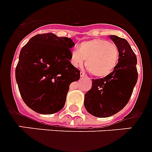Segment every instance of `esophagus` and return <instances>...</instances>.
<instances>
[{"label":"esophagus","instance_id":"esophagus-1","mask_svg":"<svg viewBox=\"0 0 152 152\" xmlns=\"http://www.w3.org/2000/svg\"><path fill=\"white\" fill-rule=\"evenodd\" d=\"M86 75L85 74V73L82 72H82H80V77H86Z\"/></svg>","mask_w":152,"mask_h":152}]
</instances>
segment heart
<instances>
[{
	"label": "heart",
	"instance_id": "b5f03b06",
	"mask_svg": "<svg viewBox=\"0 0 152 152\" xmlns=\"http://www.w3.org/2000/svg\"><path fill=\"white\" fill-rule=\"evenodd\" d=\"M119 58L118 46L104 39L82 42L78 49L71 52L70 64L80 67L86 59V65L93 75L105 77L112 72Z\"/></svg>",
	"mask_w": 152,
	"mask_h": 152
}]
</instances>
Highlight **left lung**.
Segmentation results:
<instances>
[{
    "label": "left lung",
    "mask_w": 152,
    "mask_h": 152,
    "mask_svg": "<svg viewBox=\"0 0 152 152\" xmlns=\"http://www.w3.org/2000/svg\"><path fill=\"white\" fill-rule=\"evenodd\" d=\"M110 38L118 48V63L110 75L93 79L84 99L86 110L98 118L110 117L124 108L138 78L137 59L129 42L115 35Z\"/></svg>",
    "instance_id": "1"
}]
</instances>
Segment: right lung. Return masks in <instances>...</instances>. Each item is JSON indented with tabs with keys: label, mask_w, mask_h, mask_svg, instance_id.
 <instances>
[{
	"label": "right lung",
	"mask_w": 152,
	"mask_h": 152,
	"mask_svg": "<svg viewBox=\"0 0 152 152\" xmlns=\"http://www.w3.org/2000/svg\"><path fill=\"white\" fill-rule=\"evenodd\" d=\"M74 46L69 37L48 33L35 35L22 48L15 79L30 109L51 115L64 107L70 85L80 78V70L70 62Z\"/></svg>",
	"instance_id": "obj_1"
}]
</instances>
